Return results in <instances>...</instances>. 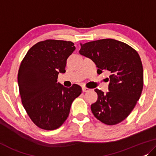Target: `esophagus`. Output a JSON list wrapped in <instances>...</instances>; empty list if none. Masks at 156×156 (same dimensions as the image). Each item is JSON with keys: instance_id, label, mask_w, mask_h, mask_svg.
<instances>
[{"instance_id": "obj_1", "label": "esophagus", "mask_w": 156, "mask_h": 156, "mask_svg": "<svg viewBox=\"0 0 156 156\" xmlns=\"http://www.w3.org/2000/svg\"><path fill=\"white\" fill-rule=\"evenodd\" d=\"M82 90H83V93H86V92L90 91V89L87 88V87H82Z\"/></svg>"}]
</instances>
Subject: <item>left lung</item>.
I'll use <instances>...</instances> for the list:
<instances>
[{"label": "left lung", "instance_id": "left-lung-1", "mask_svg": "<svg viewBox=\"0 0 156 156\" xmlns=\"http://www.w3.org/2000/svg\"><path fill=\"white\" fill-rule=\"evenodd\" d=\"M79 52L95 63L98 73L109 71V91L95 89L98 100L91 111L101 122L115 125L130 115L141 97L144 71L138 52L130 46L113 39L80 44Z\"/></svg>", "mask_w": 156, "mask_h": 156}]
</instances>
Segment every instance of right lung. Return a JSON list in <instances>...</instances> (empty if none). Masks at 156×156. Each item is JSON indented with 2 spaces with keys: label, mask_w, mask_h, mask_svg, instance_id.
I'll list each match as a JSON object with an SVG mask.
<instances>
[{
  "label": "right lung",
  "mask_w": 156,
  "mask_h": 156,
  "mask_svg": "<svg viewBox=\"0 0 156 156\" xmlns=\"http://www.w3.org/2000/svg\"><path fill=\"white\" fill-rule=\"evenodd\" d=\"M75 49L72 41L47 39L32 46L22 61L17 75L22 103L39 128L60 127L69 117L72 102L81 94L78 85L68 88L57 83Z\"/></svg>",
  "instance_id": "obj_1"
}]
</instances>
